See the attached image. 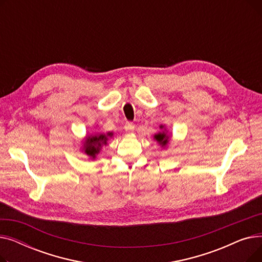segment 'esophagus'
Here are the masks:
<instances>
[{
  "instance_id": "1",
  "label": "esophagus",
  "mask_w": 262,
  "mask_h": 262,
  "mask_svg": "<svg viewBox=\"0 0 262 262\" xmlns=\"http://www.w3.org/2000/svg\"><path fill=\"white\" fill-rule=\"evenodd\" d=\"M124 129H125V130H126V133H128V134L133 133V132H134V129H135L134 123H132V122H126V123H125V125H124Z\"/></svg>"
}]
</instances>
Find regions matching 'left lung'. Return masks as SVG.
<instances>
[{"label": "left lung", "mask_w": 262, "mask_h": 262, "mask_svg": "<svg viewBox=\"0 0 262 262\" xmlns=\"http://www.w3.org/2000/svg\"><path fill=\"white\" fill-rule=\"evenodd\" d=\"M160 128H163V125H160ZM154 139L162 146V147H166L169 144V139L170 137L167 135V133L164 132H159L158 134H156L154 136Z\"/></svg>", "instance_id": "8db88e82"}]
</instances>
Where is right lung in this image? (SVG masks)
<instances>
[{
	"label": "right lung",
	"instance_id": "obj_1",
	"mask_svg": "<svg viewBox=\"0 0 262 262\" xmlns=\"http://www.w3.org/2000/svg\"><path fill=\"white\" fill-rule=\"evenodd\" d=\"M113 133H107V134H96V135H90L87 136L84 143H82V150L86 155L94 159L100 153L102 145L107 144V140L110 137H113Z\"/></svg>",
	"mask_w": 262,
	"mask_h": 262
}]
</instances>
